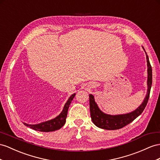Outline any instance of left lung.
<instances>
[{"label":"left lung","mask_w":160,"mask_h":160,"mask_svg":"<svg viewBox=\"0 0 160 160\" xmlns=\"http://www.w3.org/2000/svg\"><path fill=\"white\" fill-rule=\"evenodd\" d=\"M142 47L145 52L147 63V91L144 100L136 109L130 113L118 114V115H110L101 111L95 102V97L92 94H90L89 104L91 119L94 124L99 128L105 130H118L122 128L136 119L145 109L149 100L151 84H152V69H151L148 55H147L144 47Z\"/></svg>","instance_id":"1"}]
</instances>
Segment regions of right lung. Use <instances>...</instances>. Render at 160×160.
<instances>
[{
  "instance_id": "1",
  "label": "right lung",
  "mask_w": 160,
  "mask_h": 160,
  "mask_svg": "<svg viewBox=\"0 0 160 160\" xmlns=\"http://www.w3.org/2000/svg\"><path fill=\"white\" fill-rule=\"evenodd\" d=\"M75 95L76 93H73V95L69 97L67 102L64 105L62 112H61L57 117L53 118V119L41 122L36 124H28L25 122H23L24 125L36 131H40V132H52V131H55L60 129L61 127L65 124L68 108L71 104L72 101L73 100V98H74Z\"/></svg>"
}]
</instances>
